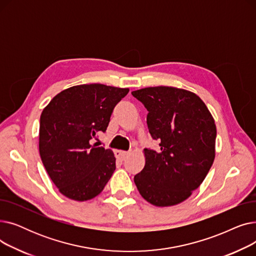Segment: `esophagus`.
I'll list each match as a JSON object with an SVG mask.
<instances>
[{
	"label": "esophagus",
	"instance_id": "1",
	"mask_svg": "<svg viewBox=\"0 0 256 256\" xmlns=\"http://www.w3.org/2000/svg\"><path fill=\"white\" fill-rule=\"evenodd\" d=\"M128 152H124V150H116L115 152V156L117 160H126V158L128 156Z\"/></svg>",
	"mask_w": 256,
	"mask_h": 256
}]
</instances>
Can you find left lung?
Here are the masks:
<instances>
[{
    "label": "left lung",
    "instance_id": "obj_1",
    "mask_svg": "<svg viewBox=\"0 0 256 256\" xmlns=\"http://www.w3.org/2000/svg\"><path fill=\"white\" fill-rule=\"evenodd\" d=\"M147 114V126L158 152L145 148V166L134 178L141 196L156 206H171L189 198L208 176L214 158V120L195 93L174 87L132 92Z\"/></svg>",
    "mask_w": 256,
    "mask_h": 256
}]
</instances>
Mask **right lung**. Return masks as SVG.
I'll return each instance as SVG.
<instances>
[{
    "instance_id": "obj_1",
    "label": "right lung",
    "mask_w": 256,
    "mask_h": 256,
    "mask_svg": "<svg viewBox=\"0 0 256 256\" xmlns=\"http://www.w3.org/2000/svg\"><path fill=\"white\" fill-rule=\"evenodd\" d=\"M128 88L84 84L65 89L40 116L39 154L60 193L85 201L98 196L116 168L111 150L91 144L104 132Z\"/></svg>"
}]
</instances>
